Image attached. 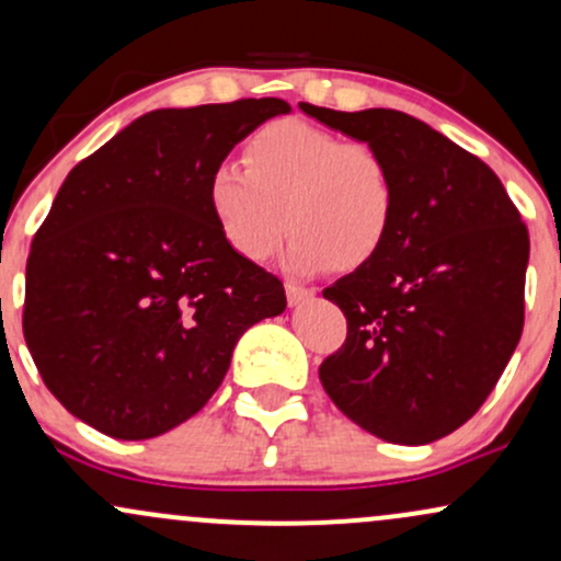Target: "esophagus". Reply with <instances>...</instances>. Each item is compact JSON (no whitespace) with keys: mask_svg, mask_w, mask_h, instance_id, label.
Wrapping results in <instances>:
<instances>
[{"mask_svg":"<svg viewBox=\"0 0 561 561\" xmlns=\"http://www.w3.org/2000/svg\"><path fill=\"white\" fill-rule=\"evenodd\" d=\"M313 298V289L300 287V285H287V302L289 306H302Z\"/></svg>","mask_w":561,"mask_h":561,"instance_id":"1","label":"esophagus"}]
</instances>
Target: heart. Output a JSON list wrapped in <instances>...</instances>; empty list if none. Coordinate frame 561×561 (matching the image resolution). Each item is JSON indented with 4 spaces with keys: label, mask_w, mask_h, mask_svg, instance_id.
<instances>
[{
    "label": "heart",
    "mask_w": 561,
    "mask_h": 561,
    "mask_svg": "<svg viewBox=\"0 0 561 561\" xmlns=\"http://www.w3.org/2000/svg\"><path fill=\"white\" fill-rule=\"evenodd\" d=\"M208 205L244 261L272 259L289 229L295 272H351L388 240L398 192L375 147L302 121H274L248 139L244 165H214Z\"/></svg>",
    "instance_id": "b5f03b06"
}]
</instances>
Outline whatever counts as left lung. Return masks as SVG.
Here are the masks:
<instances>
[{"mask_svg": "<svg viewBox=\"0 0 561 561\" xmlns=\"http://www.w3.org/2000/svg\"><path fill=\"white\" fill-rule=\"evenodd\" d=\"M300 111L375 147L398 192L379 253L324 289L347 337L319 366L321 385L366 433L401 446L440 440L485 403L523 334V218L480 158L414 115Z\"/></svg>", "mask_w": 561, "mask_h": 561, "instance_id": "obj_1", "label": "left lung"}]
</instances>
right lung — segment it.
Returning <instances> with one entry per match:
<instances>
[{
  "mask_svg": "<svg viewBox=\"0 0 561 561\" xmlns=\"http://www.w3.org/2000/svg\"><path fill=\"white\" fill-rule=\"evenodd\" d=\"M293 107L279 96L163 107L81 160L25 263L23 334L44 385L118 440L195 416L240 337L287 308L285 287L229 248L208 176Z\"/></svg>",
  "mask_w": 561,
  "mask_h": 561,
  "instance_id": "obj_1",
  "label": "right lung"
}]
</instances>
